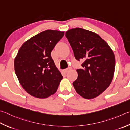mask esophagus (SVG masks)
<instances>
[{
	"label": "esophagus",
	"instance_id": "34e87169",
	"mask_svg": "<svg viewBox=\"0 0 130 130\" xmlns=\"http://www.w3.org/2000/svg\"><path fill=\"white\" fill-rule=\"evenodd\" d=\"M71 69H72V68L71 67H68L67 68H66L65 69L63 70V72H64L65 73H67V72H69L70 70H71Z\"/></svg>",
	"mask_w": 130,
	"mask_h": 130
}]
</instances>
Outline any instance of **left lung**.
I'll list each match as a JSON object with an SVG mask.
<instances>
[{
    "label": "left lung",
    "mask_w": 130,
    "mask_h": 130,
    "mask_svg": "<svg viewBox=\"0 0 130 130\" xmlns=\"http://www.w3.org/2000/svg\"><path fill=\"white\" fill-rule=\"evenodd\" d=\"M75 59L83 60L82 69H78V78L73 85L77 93L84 98L98 96L107 89L114 74V54L98 35L82 28L65 33Z\"/></svg>",
    "instance_id": "left-lung-1"
}]
</instances>
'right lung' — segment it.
Returning <instances> with one entry per match:
<instances>
[{"label": "right lung", "mask_w": 130, "mask_h": 130, "mask_svg": "<svg viewBox=\"0 0 130 130\" xmlns=\"http://www.w3.org/2000/svg\"><path fill=\"white\" fill-rule=\"evenodd\" d=\"M64 32L47 30L22 45L14 61L16 75L30 95L45 98L55 93L63 77L56 68L51 52Z\"/></svg>", "instance_id": "right-lung-1"}]
</instances>
